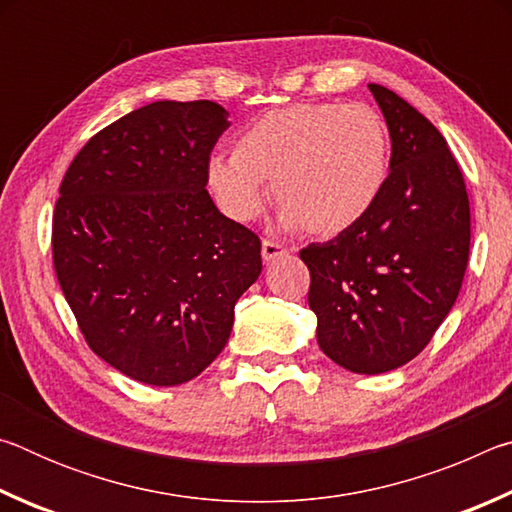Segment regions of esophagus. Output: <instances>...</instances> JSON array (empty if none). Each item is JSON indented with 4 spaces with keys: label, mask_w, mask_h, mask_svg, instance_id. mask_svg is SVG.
<instances>
[{
    "label": "esophagus",
    "mask_w": 512,
    "mask_h": 512,
    "mask_svg": "<svg viewBox=\"0 0 512 512\" xmlns=\"http://www.w3.org/2000/svg\"><path fill=\"white\" fill-rule=\"evenodd\" d=\"M287 253V248H284L282 244H277V241H271V239H264L262 241V257L264 262H273L275 257H280Z\"/></svg>",
    "instance_id": "obj_1"
}]
</instances>
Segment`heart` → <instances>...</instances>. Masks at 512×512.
<instances>
[{"mask_svg":"<svg viewBox=\"0 0 512 512\" xmlns=\"http://www.w3.org/2000/svg\"><path fill=\"white\" fill-rule=\"evenodd\" d=\"M391 160V133L377 110L341 101L293 103L241 128L235 153L210 155L205 180L219 210L237 223L262 216L275 180L282 225L334 237L377 205Z\"/></svg>","mask_w":512,"mask_h":512,"instance_id":"obj_1","label":"heart"}]
</instances>
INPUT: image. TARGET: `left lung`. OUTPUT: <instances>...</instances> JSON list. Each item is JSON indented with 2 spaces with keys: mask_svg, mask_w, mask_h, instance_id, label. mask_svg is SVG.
Here are the masks:
<instances>
[{
  "mask_svg": "<svg viewBox=\"0 0 512 512\" xmlns=\"http://www.w3.org/2000/svg\"><path fill=\"white\" fill-rule=\"evenodd\" d=\"M368 90L391 133V178L377 205L339 237L300 250L320 350L379 375L427 348L461 291L470 201L445 137L384 85Z\"/></svg>",
  "mask_w": 512,
  "mask_h": 512,
  "instance_id": "8db88e82",
  "label": "left lung"
}]
</instances>
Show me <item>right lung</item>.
Returning <instances> with one entry per match:
<instances>
[{"label":"right lung","mask_w":512,"mask_h":512,"mask_svg":"<svg viewBox=\"0 0 512 512\" xmlns=\"http://www.w3.org/2000/svg\"><path fill=\"white\" fill-rule=\"evenodd\" d=\"M230 126L214 101H155L99 131L69 164L54 210V268L94 354L151 386L219 357L262 244L207 194Z\"/></svg>","instance_id":"add662e5"}]
</instances>
